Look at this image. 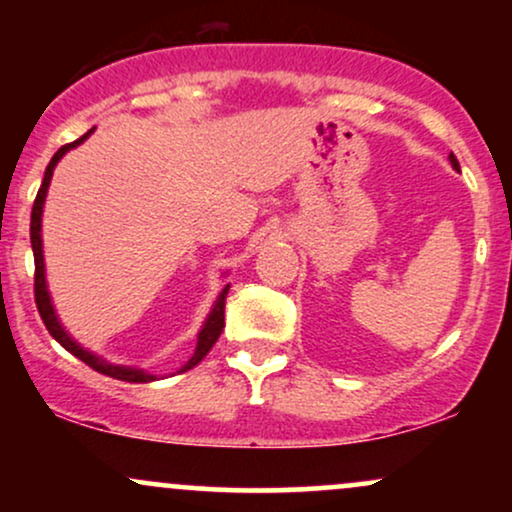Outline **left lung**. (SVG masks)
Wrapping results in <instances>:
<instances>
[{"label": "left lung", "mask_w": 512, "mask_h": 512, "mask_svg": "<svg viewBox=\"0 0 512 512\" xmlns=\"http://www.w3.org/2000/svg\"><path fill=\"white\" fill-rule=\"evenodd\" d=\"M448 158H450V163H452V168H455V170H460V163H457V158H455V156H452V154H450V156H448Z\"/></svg>", "instance_id": "left-lung-1"}]
</instances>
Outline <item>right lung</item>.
Wrapping results in <instances>:
<instances>
[{
  "label": "right lung",
  "mask_w": 512,
  "mask_h": 512,
  "mask_svg": "<svg viewBox=\"0 0 512 512\" xmlns=\"http://www.w3.org/2000/svg\"><path fill=\"white\" fill-rule=\"evenodd\" d=\"M93 129H96V127H93ZM93 129H88L84 137L76 139V142L62 146V149L57 151L55 156H52V161L48 163V168H45L43 185H40L38 197H35V202H33V211H31V245H33V260H35V303H38V313H40V317H43L45 327H48V332L52 334V339H57V342H60L64 349L69 351V354H74L76 358H79V361H84L86 366H91L93 370H98V373H103V375H110V378L125 380V383H151V380H156L154 373H146L144 368L120 366V363H110V361H105L103 356L93 354V351L84 349V346L76 342L72 334L64 330L60 317H57V310H55V305H52V298H50V291H48V279H45L43 207H45V197H48V187H50L52 173H55V166L62 161V156L67 154V151L76 149V146H79V144H84L86 139L93 134ZM228 289H231V284L223 286L219 296H216V301H214V305H211L207 320H204L202 330L197 332L195 354H192L190 361H187L185 366L180 368V373H182V370L195 368L197 363L209 354V349L216 344V339H219V334L223 332V308H226Z\"/></svg>",
  "instance_id": "right-lung-1"
}]
</instances>
